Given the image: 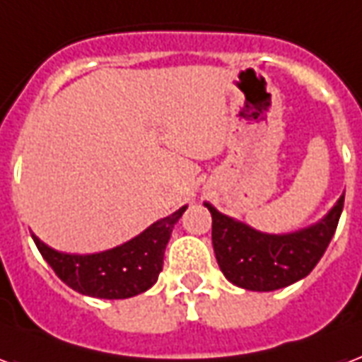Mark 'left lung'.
<instances>
[{
	"mask_svg": "<svg viewBox=\"0 0 362 362\" xmlns=\"http://www.w3.org/2000/svg\"><path fill=\"white\" fill-rule=\"evenodd\" d=\"M212 216V247L226 279L247 291L269 292L310 275L334 235L344 209V195L327 216L303 230L272 235L218 212Z\"/></svg>",
	"mask_w": 362,
	"mask_h": 362,
	"instance_id": "8db88e82",
	"label": "left lung"
}]
</instances>
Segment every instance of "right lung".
Returning a JSON list of instances; mask_svg holds the SVG:
<instances>
[{
    "label": "right lung",
    "mask_w": 362,
    "mask_h": 362,
    "mask_svg": "<svg viewBox=\"0 0 362 362\" xmlns=\"http://www.w3.org/2000/svg\"><path fill=\"white\" fill-rule=\"evenodd\" d=\"M187 206L157 220L119 247L96 255H66L47 247L32 233L35 247L60 281L79 294L104 300L136 296L156 285L173 228Z\"/></svg>",
    "instance_id": "obj_1"
}]
</instances>
